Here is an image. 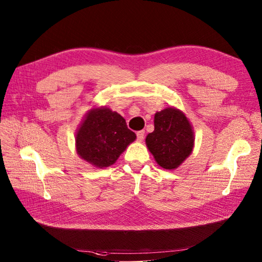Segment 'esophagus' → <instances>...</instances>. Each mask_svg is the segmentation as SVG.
<instances>
[{"label": "esophagus", "instance_id": "34e87169", "mask_svg": "<svg viewBox=\"0 0 262 262\" xmlns=\"http://www.w3.org/2000/svg\"><path fill=\"white\" fill-rule=\"evenodd\" d=\"M136 135H137V140H138V141H143V139H144V137H145V130H139V132H137Z\"/></svg>", "mask_w": 262, "mask_h": 262}]
</instances>
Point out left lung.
<instances>
[{"instance_id": "8db88e82", "label": "left lung", "mask_w": 262, "mask_h": 262, "mask_svg": "<svg viewBox=\"0 0 262 262\" xmlns=\"http://www.w3.org/2000/svg\"><path fill=\"white\" fill-rule=\"evenodd\" d=\"M193 130L181 111L164 108L155 115V130L148 134L146 145L157 163L164 169H176L193 149Z\"/></svg>"}]
</instances>
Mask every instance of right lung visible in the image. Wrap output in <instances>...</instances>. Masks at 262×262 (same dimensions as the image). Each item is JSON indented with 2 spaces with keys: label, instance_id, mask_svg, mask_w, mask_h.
<instances>
[{
  "label": "right lung",
  "instance_id": "right-lung-1",
  "mask_svg": "<svg viewBox=\"0 0 262 262\" xmlns=\"http://www.w3.org/2000/svg\"><path fill=\"white\" fill-rule=\"evenodd\" d=\"M136 139L125 119L106 107L92 110L77 132V152L98 168L113 164L126 147Z\"/></svg>",
  "mask_w": 262,
  "mask_h": 262
}]
</instances>
